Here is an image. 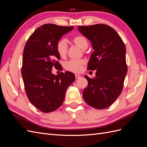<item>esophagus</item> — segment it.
I'll use <instances>...</instances> for the list:
<instances>
[{"label":"esophagus","instance_id":"34e87169","mask_svg":"<svg viewBox=\"0 0 147 147\" xmlns=\"http://www.w3.org/2000/svg\"><path fill=\"white\" fill-rule=\"evenodd\" d=\"M75 78H80V77H81L79 74H75Z\"/></svg>","mask_w":147,"mask_h":147}]
</instances>
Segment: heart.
I'll return each mask as SVG.
<instances>
[{"label": "heart", "instance_id": "1", "mask_svg": "<svg viewBox=\"0 0 147 147\" xmlns=\"http://www.w3.org/2000/svg\"><path fill=\"white\" fill-rule=\"evenodd\" d=\"M72 42L75 46L80 48L83 50H86L88 47V40L83 35H75L72 38ZM56 50L60 57H64L67 55L68 51V45L65 40L62 38L57 41ZM84 63H85V61L83 59H72L65 62L64 67L67 70L77 73L82 70Z\"/></svg>", "mask_w": 147, "mask_h": 147}]
</instances>
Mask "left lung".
Listing matches in <instances>:
<instances>
[{
    "label": "left lung",
    "instance_id": "1",
    "mask_svg": "<svg viewBox=\"0 0 147 147\" xmlns=\"http://www.w3.org/2000/svg\"><path fill=\"white\" fill-rule=\"evenodd\" d=\"M78 29L90 40L94 50L87 69L96 70L94 78L84 76L88 84L83 90V99L93 108L105 109L123 90L127 72L125 45L117 31L108 25L78 26Z\"/></svg>",
    "mask_w": 147,
    "mask_h": 147
}]
</instances>
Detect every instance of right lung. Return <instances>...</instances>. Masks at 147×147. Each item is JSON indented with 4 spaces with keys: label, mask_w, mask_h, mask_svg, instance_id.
<instances>
[{
    "label": "right lung",
    "mask_w": 147,
    "mask_h": 147,
    "mask_svg": "<svg viewBox=\"0 0 147 147\" xmlns=\"http://www.w3.org/2000/svg\"><path fill=\"white\" fill-rule=\"evenodd\" d=\"M74 28L43 24L31 34L25 45L21 74L26 93L31 103L42 112L59 108L66 90L75 80L72 72H61L57 75L51 72L53 67H62L56 43Z\"/></svg>",
    "instance_id": "1"
}]
</instances>
